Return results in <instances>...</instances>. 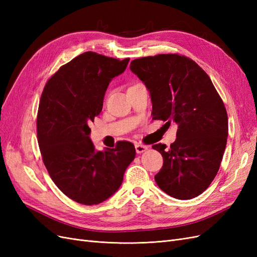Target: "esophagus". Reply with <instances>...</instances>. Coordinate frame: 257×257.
Returning <instances> with one entry per match:
<instances>
[{"label":"esophagus","instance_id":"obj_1","mask_svg":"<svg viewBox=\"0 0 257 257\" xmlns=\"http://www.w3.org/2000/svg\"><path fill=\"white\" fill-rule=\"evenodd\" d=\"M135 149H136L137 153H143L146 150H148V147L145 146V145H142V144H136L135 145Z\"/></svg>","mask_w":257,"mask_h":257}]
</instances>
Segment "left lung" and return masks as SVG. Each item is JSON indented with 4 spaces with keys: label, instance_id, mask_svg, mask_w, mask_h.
I'll use <instances>...</instances> for the list:
<instances>
[{
    "label": "left lung",
    "instance_id": "obj_1",
    "mask_svg": "<svg viewBox=\"0 0 257 257\" xmlns=\"http://www.w3.org/2000/svg\"><path fill=\"white\" fill-rule=\"evenodd\" d=\"M130 68L150 92L153 119L178 125L169 148L152 146L163 157L155 182L177 199L200 195L217 174L228 135L227 112L211 79L176 53L135 59Z\"/></svg>",
    "mask_w": 257,
    "mask_h": 257
}]
</instances>
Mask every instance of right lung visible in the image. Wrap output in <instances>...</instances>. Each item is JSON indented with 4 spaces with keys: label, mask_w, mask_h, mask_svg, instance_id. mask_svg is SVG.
Returning a JSON list of instances; mask_svg holds the SVG:
<instances>
[{
    "label": "right lung",
    "mask_w": 257,
    "mask_h": 257,
    "mask_svg": "<svg viewBox=\"0 0 257 257\" xmlns=\"http://www.w3.org/2000/svg\"><path fill=\"white\" fill-rule=\"evenodd\" d=\"M128 61L81 53L61 66L42 93L36 126L43 162L58 188L82 205H97L113 195L135 159L132 143L96 151L89 136V123L102 111L108 84Z\"/></svg>",
    "instance_id": "obj_1"
}]
</instances>
